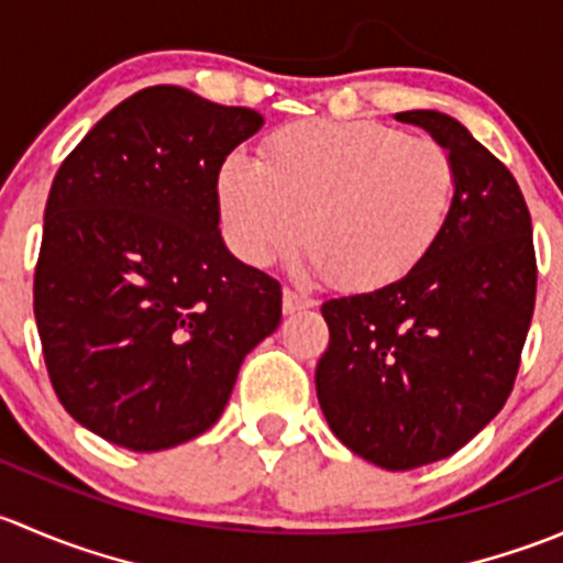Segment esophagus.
<instances>
[{"label":"esophagus","mask_w":563,"mask_h":563,"mask_svg":"<svg viewBox=\"0 0 563 563\" xmlns=\"http://www.w3.org/2000/svg\"><path fill=\"white\" fill-rule=\"evenodd\" d=\"M316 299H310L308 294H299L294 288H286L283 291V313H299V310H308L313 308Z\"/></svg>","instance_id":"34e87169"}]
</instances>
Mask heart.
<instances>
[{
  "label": "heart",
  "mask_w": 563,
  "mask_h": 563,
  "mask_svg": "<svg viewBox=\"0 0 563 563\" xmlns=\"http://www.w3.org/2000/svg\"><path fill=\"white\" fill-rule=\"evenodd\" d=\"M457 192L446 146L382 122H297L231 155L218 209L234 253L266 266L305 242L310 266L343 291L395 286L444 236Z\"/></svg>",
  "instance_id": "1"
}]
</instances>
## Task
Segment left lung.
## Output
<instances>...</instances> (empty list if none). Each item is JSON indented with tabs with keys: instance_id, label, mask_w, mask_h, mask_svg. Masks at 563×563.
I'll return each instance as SVG.
<instances>
[{
	"instance_id": "1",
	"label": "left lung",
	"mask_w": 563,
	"mask_h": 563,
	"mask_svg": "<svg viewBox=\"0 0 563 563\" xmlns=\"http://www.w3.org/2000/svg\"><path fill=\"white\" fill-rule=\"evenodd\" d=\"M457 166L450 223L422 266L321 305L316 391L354 455L408 471L455 455L504 408L537 299L531 214L509 168L457 119L402 111Z\"/></svg>"
}]
</instances>
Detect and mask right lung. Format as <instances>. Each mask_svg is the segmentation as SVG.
Returning a JSON list of instances; mask_svg holds the SVG:
<instances>
[{
  "label": "right lung",
  "instance_id": "obj_1",
  "mask_svg": "<svg viewBox=\"0 0 563 563\" xmlns=\"http://www.w3.org/2000/svg\"><path fill=\"white\" fill-rule=\"evenodd\" d=\"M253 108L150 87L65 157L45 203L35 321L65 411L157 452L212 428L242 360L277 329L280 283L220 236L218 174Z\"/></svg>",
  "mask_w": 563,
  "mask_h": 563
}]
</instances>
